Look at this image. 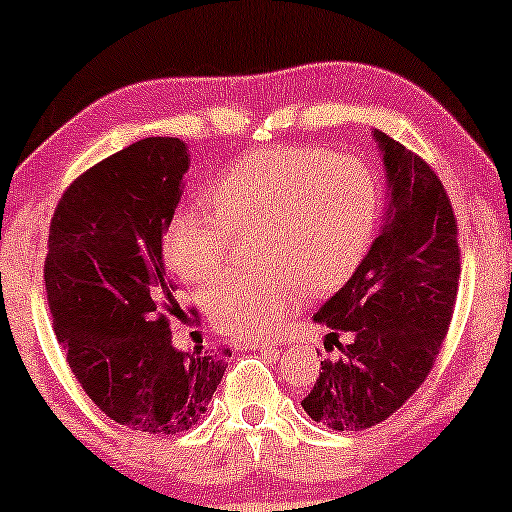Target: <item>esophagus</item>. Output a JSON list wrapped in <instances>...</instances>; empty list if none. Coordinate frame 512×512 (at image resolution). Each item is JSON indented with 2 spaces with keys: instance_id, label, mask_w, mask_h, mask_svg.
<instances>
[{
  "instance_id": "obj_1",
  "label": "esophagus",
  "mask_w": 512,
  "mask_h": 512,
  "mask_svg": "<svg viewBox=\"0 0 512 512\" xmlns=\"http://www.w3.org/2000/svg\"><path fill=\"white\" fill-rule=\"evenodd\" d=\"M238 346H240V349H257V351H262V349H276V346H279V342H269V339H257V342H240Z\"/></svg>"
}]
</instances>
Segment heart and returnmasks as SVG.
I'll return each mask as SVG.
<instances>
[{
    "instance_id": "b5f03b06",
    "label": "heart",
    "mask_w": 512,
    "mask_h": 512,
    "mask_svg": "<svg viewBox=\"0 0 512 512\" xmlns=\"http://www.w3.org/2000/svg\"><path fill=\"white\" fill-rule=\"evenodd\" d=\"M209 207L182 209L166 228V255L182 279L207 284L226 272L231 233H257L252 276L209 293L221 332L252 339L291 313L303 293L325 296L356 272L378 226L375 173L356 156L322 146H276L240 156L211 182Z\"/></svg>"
}]
</instances>
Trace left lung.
Listing matches in <instances>:
<instances>
[{"label":"left lung","mask_w":512,"mask_h":512,"mask_svg":"<svg viewBox=\"0 0 512 512\" xmlns=\"http://www.w3.org/2000/svg\"><path fill=\"white\" fill-rule=\"evenodd\" d=\"M373 139L387 182L383 226L351 279L313 315L339 356L320 361L301 404L332 431L380 424L414 395L448 334L460 284L457 223L443 182L385 132L375 129Z\"/></svg>","instance_id":"left-lung-1"}]
</instances>
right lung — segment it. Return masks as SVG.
<instances>
[{
    "instance_id": "add662e5",
    "label": "right lung",
    "mask_w": 512,
    "mask_h": 512,
    "mask_svg": "<svg viewBox=\"0 0 512 512\" xmlns=\"http://www.w3.org/2000/svg\"><path fill=\"white\" fill-rule=\"evenodd\" d=\"M187 168L175 137H146L96 163L57 204L45 257L52 327L86 395L117 424L161 436L202 419L231 356L170 342L180 305L163 236Z\"/></svg>"
}]
</instances>
